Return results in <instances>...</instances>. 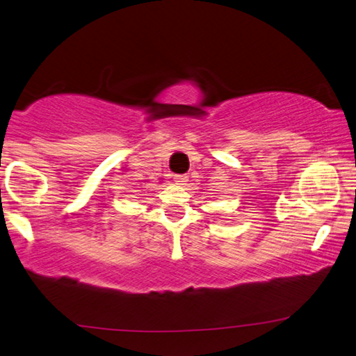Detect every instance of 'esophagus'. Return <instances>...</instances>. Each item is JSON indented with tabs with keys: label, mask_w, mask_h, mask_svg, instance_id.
I'll list each match as a JSON object with an SVG mask.
<instances>
[{
	"label": "esophagus",
	"mask_w": 356,
	"mask_h": 356,
	"mask_svg": "<svg viewBox=\"0 0 356 356\" xmlns=\"http://www.w3.org/2000/svg\"><path fill=\"white\" fill-rule=\"evenodd\" d=\"M174 180H176L177 185H187L188 184L187 176H176V177H174Z\"/></svg>",
	"instance_id": "esophagus-1"
}]
</instances>
